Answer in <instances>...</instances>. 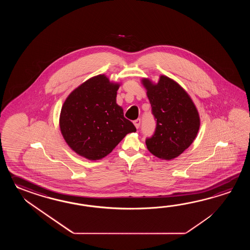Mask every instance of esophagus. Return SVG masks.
I'll use <instances>...</instances> for the list:
<instances>
[{
  "label": "esophagus",
  "mask_w": 250,
  "mask_h": 250,
  "mask_svg": "<svg viewBox=\"0 0 250 250\" xmlns=\"http://www.w3.org/2000/svg\"><path fill=\"white\" fill-rule=\"evenodd\" d=\"M140 123H141V121H140V119H138V120H136V121H134V125H135V127L138 128L139 126H140Z\"/></svg>",
  "instance_id": "34e87169"
}]
</instances>
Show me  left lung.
<instances>
[{"mask_svg":"<svg viewBox=\"0 0 250 250\" xmlns=\"http://www.w3.org/2000/svg\"><path fill=\"white\" fill-rule=\"evenodd\" d=\"M156 119L152 138L146 140L151 154L160 159L178 157L193 143L200 127V118L191 97L176 81L160 76L158 83L142 79Z\"/></svg>","mask_w":250,"mask_h":250,"instance_id":"1","label":"left lung"}]
</instances>
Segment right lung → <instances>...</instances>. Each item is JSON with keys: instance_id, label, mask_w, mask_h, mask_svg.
Returning <instances> with one entry per match:
<instances>
[{"instance_id": "right-lung-1", "label": "right lung", "mask_w": 250, "mask_h": 250, "mask_svg": "<svg viewBox=\"0 0 250 250\" xmlns=\"http://www.w3.org/2000/svg\"><path fill=\"white\" fill-rule=\"evenodd\" d=\"M120 85L105 75H97L75 88L64 102L61 132L69 147L85 159L105 157L127 134L137 131L116 103Z\"/></svg>"}]
</instances>
